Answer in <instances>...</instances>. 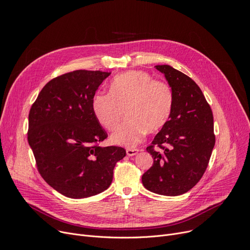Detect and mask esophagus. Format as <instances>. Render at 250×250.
Masks as SVG:
<instances>
[{"label":"esophagus","instance_id":"1","mask_svg":"<svg viewBox=\"0 0 250 250\" xmlns=\"http://www.w3.org/2000/svg\"><path fill=\"white\" fill-rule=\"evenodd\" d=\"M140 150L138 148H126V154L128 156H132V155H135Z\"/></svg>","mask_w":250,"mask_h":250}]
</instances>
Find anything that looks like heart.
<instances>
[{
	"mask_svg": "<svg viewBox=\"0 0 250 250\" xmlns=\"http://www.w3.org/2000/svg\"><path fill=\"white\" fill-rule=\"evenodd\" d=\"M109 94H96L92 106L100 125L109 131L119 127L125 109L127 121L110 138L116 145L138 146L146 131L161 129L171 115V86L146 72L130 71L117 76L110 83Z\"/></svg>",
	"mask_w": 250,
	"mask_h": 250,
	"instance_id": "obj_1",
	"label": "heart"
}]
</instances>
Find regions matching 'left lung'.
<instances>
[{
    "mask_svg": "<svg viewBox=\"0 0 250 250\" xmlns=\"http://www.w3.org/2000/svg\"><path fill=\"white\" fill-rule=\"evenodd\" d=\"M155 67L172 88L173 106L167 123L146 147L153 164L142 181L149 191L176 196L191 189L208 166L215 144L213 115L193 80L168 64Z\"/></svg>",
    "mask_w": 250,
    "mask_h": 250,
    "instance_id": "8db88e82",
    "label": "left lung"
}]
</instances>
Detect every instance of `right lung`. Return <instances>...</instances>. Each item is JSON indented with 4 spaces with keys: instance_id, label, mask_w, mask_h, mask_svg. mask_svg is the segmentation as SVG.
<instances>
[{
    "instance_id": "obj_1",
    "label": "right lung",
    "mask_w": 250,
    "mask_h": 250,
    "mask_svg": "<svg viewBox=\"0 0 250 250\" xmlns=\"http://www.w3.org/2000/svg\"><path fill=\"white\" fill-rule=\"evenodd\" d=\"M110 73L78 70L50 81L29 113L28 142L46 183L71 198H84L110 186L121 146H100L107 138L93 111V99Z\"/></svg>"
}]
</instances>
